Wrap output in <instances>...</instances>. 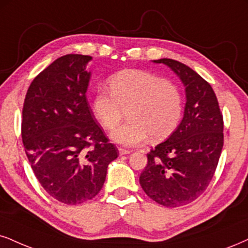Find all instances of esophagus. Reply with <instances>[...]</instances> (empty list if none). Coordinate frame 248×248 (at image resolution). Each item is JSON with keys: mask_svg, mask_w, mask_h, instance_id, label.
I'll list each match as a JSON object with an SVG mask.
<instances>
[{"mask_svg": "<svg viewBox=\"0 0 248 248\" xmlns=\"http://www.w3.org/2000/svg\"><path fill=\"white\" fill-rule=\"evenodd\" d=\"M118 152H119V155H127L131 153V151H129V149H125V148H118Z\"/></svg>", "mask_w": 248, "mask_h": 248, "instance_id": "34e87169", "label": "esophagus"}]
</instances>
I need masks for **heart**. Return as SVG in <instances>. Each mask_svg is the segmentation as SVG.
Returning <instances> with one entry per match:
<instances>
[{"label": "heart", "mask_w": 248, "mask_h": 248, "mask_svg": "<svg viewBox=\"0 0 248 248\" xmlns=\"http://www.w3.org/2000/svg\"><path fill=\"white\" fill-rule=\"evenodd\" d=\"M110 93L100 90L94 95L92 110L103 129L112 130L126 109L130 121L111 133L112 139L136 146L152 139L167 138L179 123L182 96L168 79L157 78L145 70L126 69L108 79Z\"/></svg>", "instance_id": "heart-1"}]
</instances>
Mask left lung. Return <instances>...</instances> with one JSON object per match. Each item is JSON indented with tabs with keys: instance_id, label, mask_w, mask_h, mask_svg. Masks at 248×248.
Wrapping results in <instances>:
<instances>
[{
	"instance_id": "1",
	"label": "left lung",
	"mask_w": 248,
	"mask_h": 248,
	"mask_svg": "<svg viewBox=\"0 0 248 248\" xmlns=\"http://www.w3.org/2000/svg\"><path fill=\"white\" fill-rule=\"evenodd\" d=\"M154 62L177 73L186 105L177 130L147 154L139 182L155 202L175 208L198 199L213 179L224 141L223 115L209 82L194 70L171 59Z\"/></svg>"
}]
</instances>
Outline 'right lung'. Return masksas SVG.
I'll use <instances>...</instances> for the list:
<instances>
[{
    "label": "right lung",
    "mask_w": 248,
    "mask_h": 248,
    "mask_svg": "<svg viewBox=\"0 0 248 248\" xmlns=\"http://www.w3.org/2000/svg\"><path fill=\"white\" fill-rule=\"evenodd\" d=\"M92 57L69 54L31 82L23 106L21 139L33 172L50 197L79 204L99 193L118 156L86 99Z\"/></svg>",
    "instance_id": "1"
}]
</instances>
